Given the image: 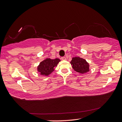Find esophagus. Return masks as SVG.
I'll use <instances>...</instances> for the list:
<instances>
[{"instance_id":"obj_1","label":"esophagus","mask_w":122,"mask_h":122,"mask_svg":"<svg viewBox=\"0 0 122 122\" xmlns=\"http://www.w3.org/2000/svg\"><path fill=\"white\" fill-rule=\"evenodd\" d=\"M61 59H62V60H63V61H65L66 60V57L63 56V57H62V58H61Z\"/></svg>"}]
</instances>
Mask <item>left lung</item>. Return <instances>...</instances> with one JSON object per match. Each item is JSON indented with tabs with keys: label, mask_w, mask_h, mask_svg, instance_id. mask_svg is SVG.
Here are the masks:
<instances>
[{
	"label": "left lung",
	"mask_w": 122,
	"mask_h": 122,
	"mask_svg": "<svg viewBox=\"0 0 122 122\" xmlns=\"http://www.w3.org/2000/svg\"><path fill=\"white\" fill-rule=\"evenodd\" d=\"M72 68L75 71L81 74H84L90 71L89 63L83 58L79 56L73 57L70 62Z\"/></svg>",
	"instance_id": "left-lung-1"
}]
</instances>
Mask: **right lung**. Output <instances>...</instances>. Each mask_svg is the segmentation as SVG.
Wrapping results in <instances>:
<instances>
[{
    "instance_id": "obj_1",
    "label": "right lung",
    "mask_w": 122,
    "mask_h": 122,
    "mask_svg": "<svg viewBox=\"0 0 122 122\" xmlns=\"http://www.w3.org/2000/svg\"><path fill=\"white\" fill-rule=\"evenodd\" d=\"M60 61V60L58 58L55 59L46 58L39 63L37 70L41 76H48L54 71L55 68Z\"/></svg>"
}]
</instances>
